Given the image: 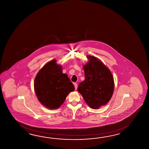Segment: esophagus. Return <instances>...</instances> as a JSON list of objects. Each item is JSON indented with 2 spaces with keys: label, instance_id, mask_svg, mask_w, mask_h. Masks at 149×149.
<instances>
[{
  "label": "esophagus",
  "instance_id": "obj_1",
  "mask_svg": "<svg viewBox=\"0 0 149 149\" xmlns=\"http://www.w3.org/2000/svg\"><path fill=\"white\" fill-rule=\"evenodd\" d=\"M74 86L75 89L77 90V87H78V86H77V83H74Z\"/></svg>",
  "mask_w": 149,
  "mask_h": 149
}]
</instances>
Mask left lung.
Instances as JSON below:
<instances>
[{
  "label": "left lung",
  "mask_w": 149,
  "mask_h": 149,
  "mask_svg": "<svg viewBox=\"0 0 149 149\" xmlns=\"http://www.w3.org/2000/svg\"><path fill=\"white\" fill-rule=\"evenodd\" d=\"M87 57L88 62L83 66L85 79L79 84L78 91L90 108L98 109L112 97L114 79L111 71L97 57Z\"/></svg>",
  "instance_id": "8db88e82"
}]
</instances>
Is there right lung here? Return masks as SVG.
I'll return each mask as SVG.
<instances>
[{"label":"right lung","mask_w":149,"mask_h":149,"mask_svg":"<svg viewBox=\"0 0 149 149\" xmlns=\"http://www.w3.org/2000/svg\"><path fill=\"white\" fill-rule=\"evenodd\" d=\"M34 90L39 101L46 108L57 109L65 101L74 86L62 65L56 60L49 61L39 71L34 81Z\"/></svg>","instance_id":"obj_1"}]
</instances>
